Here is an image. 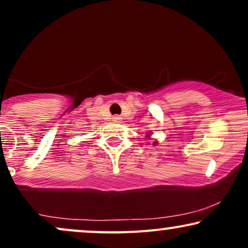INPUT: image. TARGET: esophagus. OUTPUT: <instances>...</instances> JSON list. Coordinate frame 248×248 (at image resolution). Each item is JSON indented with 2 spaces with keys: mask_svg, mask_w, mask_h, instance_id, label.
<instances>
[{
  "mask_svg": "<svg viewBox=\"0 0 248 248\" xmlns=\"http://www.w3.org/2000/svg\"><path fill=\"white\" fill-rule=\"evenodd\" d=\"M112 120L114 121V122H120V121H121V118H120V116H119V115H114V116H113V118H112Z\"/></svg>",
  "mask_w": 248,
  "mask_h": 248,
  "instance_id": "esophagus-1",
  "label": "esophagus"
}]
</instances>
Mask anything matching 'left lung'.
I'll return each instance as SVG.
<instances>
[{
  "label": "left lung",
  "instance_id": "1",
  "mask_svg": "<svg viewBox=\"0 0 248 248\" xmlns=\"http://www.w3.org/2000/svg\"><path fill=\"white\" fill-rule=\"evenodd\" d=\"M150 136H152V133H147V134H146V138H147V139H150ZM157 142H158V141H156V140L154 141L153 146H156V144H157Z\"/></svg>",
  "mask_w": 248,
  "mask_h": 248
}]
</instances>
